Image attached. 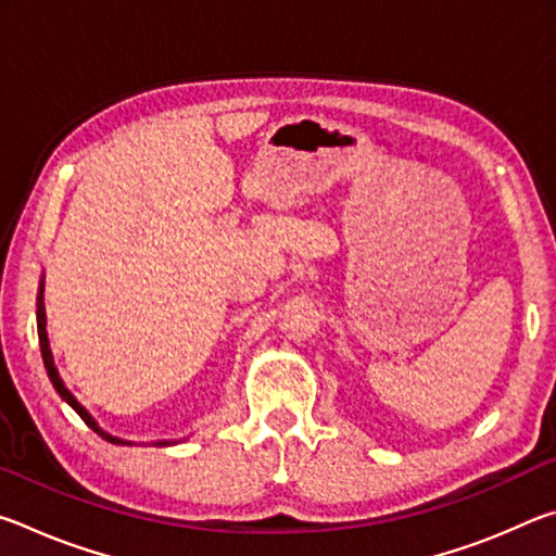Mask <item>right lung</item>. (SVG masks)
Listing matches in <instances>:
<instances>
[{"mask_svg":"<svg viewBox=\"0 0 556 556\" xmlns=\"http://www.w3.org/2000/svg\"><path fill=\"white\" fill-rule=\"evenodd\" d=\"M36 326H39V343H41V357H43V365H46V372H49V380H51V384L55 388V392L61 394V400H65L71 404V407L80 414V419L86 421V425L96 431L98 437H102L105 441H110V444H117V446H131V441H127V439H119V437H112L110 431H105L102 429L98 421H96V417H92V414L83 407V404L75 400V394L65 388V382H63V378L59 375V368H55V363H53V353H51V343H49V333H46V306H43V277H41V285H39V299H36ZM168 444H176V441H168V439H164V441H154V446H168Z\"/></svg>","mask_w":556,"mask_h":556,"instance_id":"obj_1","label":"right lung"}]
</instances>
